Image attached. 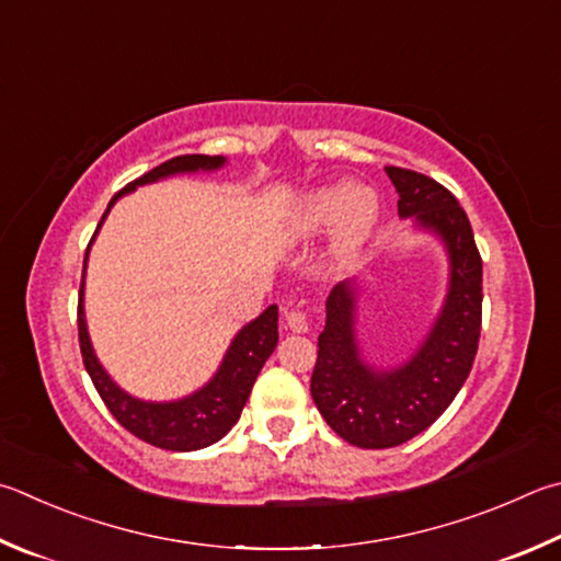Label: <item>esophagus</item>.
<instances>
[{"mask_svg":"<svg viewBox=\"0 0 561 561\" xmlns=\"http://www.w3.org/2000/svg\"><path fill=\"white\" fill-rule=\"evenodd\" d=\"M284 319H287V325L294 333H307L309 331V319L307 313L299 311V309H289L284 311Z\"/></svg>","mask_w":561,"mask_h":561,"instance_id":"obj_1","label":"esophagus"}]
</instances>
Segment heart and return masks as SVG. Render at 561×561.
Listing matches in <instances>:
<instances>
[{"instance_id": "1", "label": "heart", "mask_w": 561, "mask_h": 561, "mask_svg": "<svg viewBox=\"0 0 561 561\" xmlns=\"http://www.w3.org/2000/svg\"><path fill=\"white\" fill-rule=\"evenodd\" d=\"M378 196L368 186H333L313 193L294 218V232L299 238L313 236L335 222L333 262L345 267L360 252L378 220Z\"/></svg>"}]
</instances>
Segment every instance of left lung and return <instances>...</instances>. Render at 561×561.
I'll return each mask as SVG.
<instances>
[{"label": "left lung", "instance_id": "1", "mask_svg": "<svg viewBox=\"0 0 561 561\" xmlns=\"http://www.w3.org/2000/svg\"><path fill=\"white\" fill-rule=\"evenodd\" d=\"M402 218H416L446 242L449 294L422 348L397 370L360 360L353 333L355 289L335 284L325 299V329L311 373V397L331 430L360 449H392L444 414L473 368L483 316V260L471 222L449 188L410 169L385 167Z\"/></svg>", "mask_w": 561, "mask_h": 561}]
</instances>
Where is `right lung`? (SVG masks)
<instances>
[{"mask_svg": "<svg viewBox=\"0 0 561 561\" xmlns=\"http://www.w3.org/2000/svg\"><path fill=\"white\" fill-rule=\"evenodd\" d=\"M222 164H226V159L222 157H206V154H183V157L169 159L164 164L147 171L145 176L135 179L131 183H127L125 188L117 191L110 201L105 216L110 213V208L115 206V201L122 196V193L135 191L137 186H145V183H151L157 179L179 174V171L218 169ZM103 220L98 222V228L103 226ZM85 262H88V252H85ZM78 341H80V353H83L85 370L90 375V380H93L98 394L103 397L110 414L115 416V420L125 426L129 434H135L137 439L147 442L151 446H159V449H167V451H196L220 442L222 436L232 430V424L240 420L242 407L248 402L252 385L257 380L264 360H267L272 351L277 348V341H279L277 307H270L252 323H248L245 329L236 335V341L230 343L226 360H222L216 378H213L206 387H201L198 392H193L191 397H183L179 402H141V400H135V397H129L127 392H122L119 387L110 380V375L103 370V365L98 363L93 345H90V339H88L85 313H83V282H80V297H78Z\"/></svg>", "mask_w": 561, "mask_h": 561, "instance_id": "1", "label": "right lung"}]
</instances>
